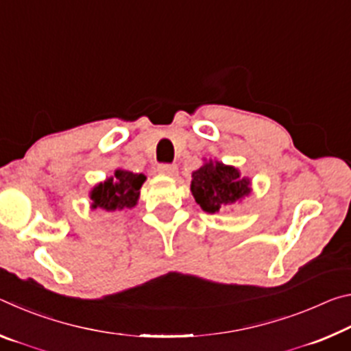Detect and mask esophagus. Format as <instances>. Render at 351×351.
Listing matches in <instances>:
<instances>
[{
	"instance_id": "34e87169",
	"label": "esophagus",
	"mask_w": 351,
	"mask_h": 351,
	"mask_svg": "<svg viewBox=\"0 0 351 351\" xmlns=\"http://www.w3.org/2000/svg\"><path fill=\"white\" fill-rule=\"evenodd\" d=\"M158 171L161 175H169V176H173L178 173V167L175 164H159L158 165Z\"/></svg>"
}]
</instances>
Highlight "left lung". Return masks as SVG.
<instances>
[{
    "instance_id": "8db88e82",
    "label": "left lung",
    "mask_w": 351,
    "mask_h": 351,
    "mask_svg": "<svg viewBox=\"0 0 351 351\" xmlns=\"http://www.w3.org/2000/svg\"><path fill=\"white\" fill-rule=\"evenodd\" d=\"M190 190L201 209L215 213L251 193V181L240 170L218 161H207L192 173Z\"/></svg>"
}]
</instances>
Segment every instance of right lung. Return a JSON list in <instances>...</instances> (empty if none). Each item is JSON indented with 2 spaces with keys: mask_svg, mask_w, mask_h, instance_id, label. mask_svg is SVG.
Instances as JSON below:
<instances>
[{
  "mask_svg": "<svg viewBox=\"0 0 351 351\" xmlns=\"http://www.w3.org/2000/svg\"><path fill=\"white\" fill-rule=\"evenodd\" d=\"M145 180V175L142 173L117 169L114 176H110L106 181L99 182L91 190V209L100 207V209L108 212L133 209L138 204L141 187Z\"/></svg>",
  "mask_w": 351,
  "mask_h": 351,
  "instance_id": "right-lung-1",
  "label": "right lung"
}]
</instances>
